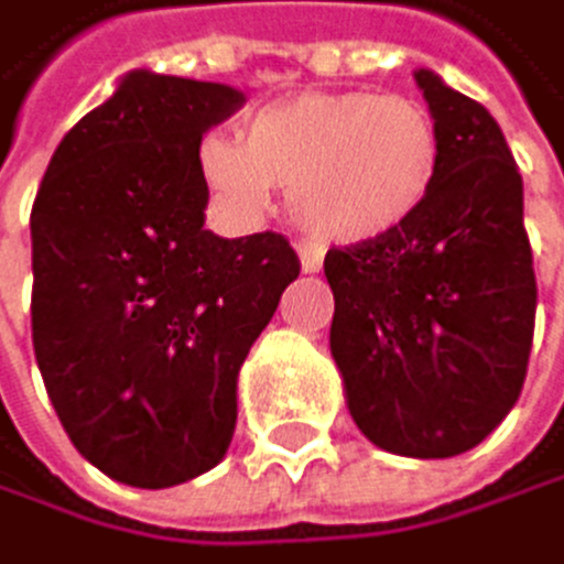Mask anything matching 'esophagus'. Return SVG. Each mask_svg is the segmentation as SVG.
<instances>
[{"label": "esophagus", "mask_w": 564, "mask_h": 564, "mask_svg": "<svg viewBox=\"0 0 564 564\" xmlns=\"http://www.w3.org/2000/svg\"><path fill=\"white\" fill-rule=\"evenodd\" d=\"M297 259H302L305 273H319L323 270V249H319V245L302 241V245H297Z\"/></svg>", "instance_id": "esophagus-1"}]
</instances>
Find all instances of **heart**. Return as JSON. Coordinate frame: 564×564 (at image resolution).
<instances>
[{
  "label": "heart",
  "instance_id": "b5f03b06",
  "mask_svg": "<svg viewBox=\"0 0 564 564\" xmlns=\"http://www.w3.org/2000/svg\"><path fill=\"white\" fill-rule=\"evenodd\" d=\"M203 182L238 210H259L270 188L329 245H376L411 227L442 171V132L414 97L305 90L249 115L241 143L206 135Z\"/></svg>",
  "mask_w": 564,
  "mask_h": 564
}]
</instances>
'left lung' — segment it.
<instances>
[{"label": "left lung", "mask_w": 564, "mask_h": 564, "mask_svg": "<svg viewBox=\"0 0 564 564\" xmlns=\"http://www.w3.org/2000/svg\"><path fill=\"white\" fill-rule=\"evenodd\" d=\"M414 79L442 132L438 185L400 235L326 252L329 350L368 442L446 459L485 442L520 400L538 276L523 178L491 111L432 69Z\"/></svg>", "instance_id": "8db88e82"}]
</instances>
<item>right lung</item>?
<instances>
[{
  "label": "right lung",
  "instance_id": "1",
  "mask_svg": "<svg viewBox=\"0 0 564 564\" xmlns=\"http://www.w3.org/2000/svg\"><path fill=\"white\" fill-rule=\"evenodd\" d=\"M245 94L132 69L62 135L34 210L31 329L79 456L132 488L224 459L238 371L297 280L284 235L206 231L203 132Z\"/></svg>",
  "mask_w": 564,
  "mask_h": 564
}]
</instances>
